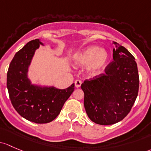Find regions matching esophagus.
Instances as JSON below:
<instances>
[{
    "mask_svg": "<svg viewBox=\"0 0 151 151\" xmlns=\"http://www.w3.org/2000/svg\"><path fill=\"white\" fill-rule=\"evenodd\" d=\"M74 84H75L76 88H80V87L81 86V85H82V81L77 80L74 82Z\"/></svg>",
    "mask_w": 151,
    "mask_h": 151,
    "instance_id": "1",
    "label": "esophagus"
}]
</instances>
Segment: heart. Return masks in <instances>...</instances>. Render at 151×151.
<instances>
[{
  "instance_id": "b5f03b06",
  "label": "heart",
  "mask_w": 151,
  "mask_h": 151,
  "mask_svg": "<svg viewBox=\"0 0 151 151\" xmlns=\"http://www.w3.org/2000/svg\"><path fill=\"white\" fill-rule=\"evenodd\" d=\"M109 55L104 48L89 46L74 55L73 64L77 67L87 65V71L90 76H96L104 69L109 61Z\"/></svg>"
}]
</instances>
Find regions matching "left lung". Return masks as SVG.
Wrapping results in <instances>:
<instances>
[{"label": "left lung", "mask_w": 151, "mask_h": 151, "mask_svg": "<svg viewBox=\"0 0 151 151\" xmlns=\"http://www.w3.org/2000/svg\"><path fill=\"white\" fill-rule=\"evenodd\" d=\"M114 61L104 74L84 81V106L91 121L111 125L127 116L138 94L139 74L135 58L125 48L113 42Z\"/></svg>", "instance_id": "1"}]
</instances>
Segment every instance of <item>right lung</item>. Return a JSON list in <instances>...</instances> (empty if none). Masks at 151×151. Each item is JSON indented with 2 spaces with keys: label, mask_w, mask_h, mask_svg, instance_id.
Returning a JSON list of instances; mask_svg holds the SVG:
<instances>
[{
  "label": "right lung",
  "mask_w": 151,
  "mask_h": 151,
  "mask_svg": "<svg viewBox=\"0 0 151 151\" xmlns=\"http://www.w3.org/2000/svg\"><path fill=\"white\" fill-rule=\"evenodd\" d=\"M43 44L33 40L16 53L7 73V88L11 102L23 118L37 124L54 120L74 90V83L66 89L32 85L28 69L36 49Z\"/></svg>",
  "instance_id": "add662e5"
}]
</instances>
